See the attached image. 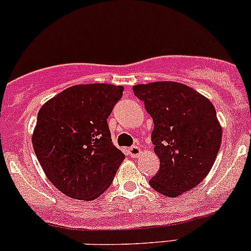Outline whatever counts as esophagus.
Wrapping results in <instances>:
<instances>
[{
    "label": "esophagus",
    "instance_id": "1",
    "mask_svg": "<svg viewBox=\"0 0 251 251\" xmlns=\"http://www.w3.org/2000/svg\"><path fill=\"white\" fill-rule=\"evenodd\" d=\"M128 154L132 158H137L138 155H141V148L138 146H132L128 148Z\"/></svg>",
    "mask_w": 251,
    "mask_h": 251
}]
</instances>
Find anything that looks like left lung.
Listing matches in <instances>:
<instances>
[{"instance_id":"8db88e82","label":"left lung","mask_w":251,"mask_h":251,"mask_svg":"<svg viewBox=\"0 0 251 251\" xmlns=\"http://www.w3.org/2000/svg\"><path fill=\"white\" fill-rule=\"evenodd\" d=\"M133 93L151 116V142L160 168L149 181L166 197L198 186L210 173L222 140L212 103L189 86L160 81L133 86Z\"/></svg>"}]
</instances>
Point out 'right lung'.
<instances>
[{
  "mask_svg": "<svg viewBox=\"0 0 251 251\" xmlns=\"http://www.w3.org/2000/svg\"><path fill=\"white\" fill-rule=\"evenodd\" d=\"M123 86L88 83L67 88L37 114L32 146L47 178L62 193L93 201L107 191L125 155L111 142L108 116Z\"/></svg>",
  "mask_w": 251,
  "mask_h": 251,
  "instance_id": "add662e5",
  "label": "right lung"
}]
</instances>
